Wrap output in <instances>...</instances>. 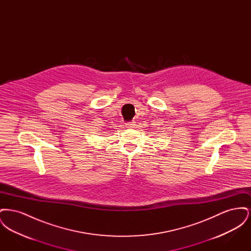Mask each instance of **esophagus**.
Returning <instances> with one entry per match:
<instances>
[{"instance_id": "esophagus-1", "label": "esophagus", "mask_w": 251, "mask_h": 251, "mask_svg": "<svg viewBox=\"0 0 251 251\" xmlns=\"http://www.w3.org/2000/svg\"><path fill=\"white\" fill-rule=\"evenodd\" d=\"M125 125H126V127H127V128L131 129V128H133V127L135 126V122L132 120V121H130V122H127Z\"/></svg>"}]
</instances>
